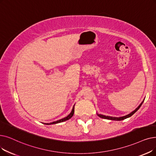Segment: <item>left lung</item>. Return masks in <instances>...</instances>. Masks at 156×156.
I'll return each instance as SVG.
<instances>
[{
	"mask_svg": "<svg viewBox=\"0 0 156 156\" xmlns=\"http://www.w3.org/2000/svg\"><path fill=\"white\" fill-rule=\"evenodd\" d=\"M144 101V100L143 101H142V102L141 103V104L138 106V108H136V109H135L134 111H133V112H132L131 113H130L129 114L127 115H125V116H123V117H110V116H106V115H103L98 114V113H97V115H98L99 117L102 118V119H105L112 120H124V119H127V118H129V117H131L135 112H136L139 110V108L141 107V105L143 104Z\"/></svg>",
	"mask_w": 156,
	"mask_h": 156,
	"instance_id": "1",
	"label": "left lung"
}]
</instances>
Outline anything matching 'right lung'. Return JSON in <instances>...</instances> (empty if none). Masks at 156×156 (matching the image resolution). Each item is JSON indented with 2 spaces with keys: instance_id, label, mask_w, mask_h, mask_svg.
I'll return each instance as SVG.
<instances>
[{
  "instance_id": "1",
  "label": "right lung",
  "mask_w": 156,
  "mask_h": 156,
  "mask_svg": "<svg viewBox=\"0 0 156 156\" xmlns=\"http://www.w3.org/2000/svg\"><path fill=\"white\" fill-rule=\"evenodd\" d=\"M74 105L73 106V109H72V111L70 113V114H69L68 115H67V117L62 119H60L58 120H57V121H55V122H51V123H45L44 124H46V125H51V124H58V123H60V122H64L66 120H69V119H71L74 115Z\"/></svg>"
}]
</instances>
